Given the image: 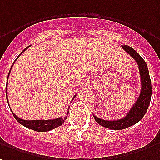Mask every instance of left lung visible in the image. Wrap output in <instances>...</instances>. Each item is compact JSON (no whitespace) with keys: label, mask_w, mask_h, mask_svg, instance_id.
Here are the masks:
<instances>
[{"label":"left lung","mask_w":160,"mask_h":160,"mask_svg":"<svg viewBox=\"0 0 160 160\" xmlns=\"http://www.w3.org/2000/svg\"><path fill=\"white\" fill-rule=\"evenodd\" d=\"M123 49L130 54L131 57L134 59L137 62L140 73L141 79V90L140 94L138 96V99L136 100L134 106L130 109L127 115L122 119L118 120H105L99 119L93 115L96 122L100 126L107 127L112 130H122L127 127H132L138 123L140 119L146 114L148 107L150 105L151 97H152V82H151L149 71L147 68L146 61L143 60V58L138 54L134 49L127 45L122 46Z\"/></svg>","instance_id":"1"}]
</instances>
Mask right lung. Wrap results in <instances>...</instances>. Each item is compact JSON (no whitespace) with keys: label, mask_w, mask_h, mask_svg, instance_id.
<instances>
[{"label":"right lung","mask_w":160,"mask_h":160,"mask_svg":"<svg viewBox=\"0 0 160 160\" xmlns=\"http://www.w3.org/2000/svg\"><path fill=\"white\" fill-rule=\"evenodd\" d=\"M28 48H29V47H28ZM28 48L24 49L22 53L19 54V56H20V55H21V54L25 51L26 49H28ZM19 56L15 59V61H16L18 58H19ZM14 63H13V65H14ZM13 65H12V67H13ZM12 67H11V68H12ZM11 68H10V70H11ZM8 75H9V73H8ZM8 80V79H7V80ZM7 87H8V83H7ZM7 87H6V96H7V100H8V89H7ZM75 96L76 95L73 96V98L72 99V100L75 98ZM8 106H9V105H8ZM12 113H13V115H14V119H16L20 124H22V126L28 127V128H29V129H32V130L33 131H36V132H48V131L53 130V129H54V128H56V127L61 126V125L64 123L65 120L67 119V117H64V118L61 117V118H57V119H47V120H41V119H35V120H25V119H20L19 117H17L16 115L14 114L13 112H12Z\"/></svg>","instance_id":"1"}]
</instances>
